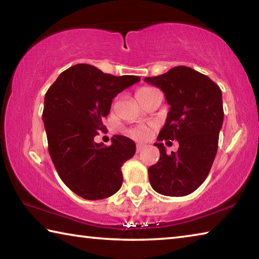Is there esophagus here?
Instances as JSON below:
<instances>
[{
	"label": "esophagus",
	"instance_id": "34e87169",
	"mask_svg": "<svg viewBox=\"0 0 259 259\" xmlns=\"http://www.w3.org/2000/svg\"><path fill=\"white\" fill-rule=\"evenodd\" d=\"M144 148H145V145H143V144H137V147H136V151H137V153H139L140 151H143Z\"/></svg>",
	"mask_w": 259,
	"mask_h": 259
}]
</instances>
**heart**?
<instances>
[{
    "instance_id": "heart-1",
    "label": "heart",
    "mask_w": 259,
    "mask_h": 259,
    "mask_svg": "<svg viewBox=\"0 0 259 259\" xmlns=\"http://www.w3.org/2000/svg\"><path fill=\"white\" fill-rule=\"evenodd\" d=\"M151 88H147V87H144V88H140V89H138L137 94L139 93H143V91H147L150 90ZM129 135L133 137L134 139H137V140H145L148 136H150V129L147 128V126H136V128L131 129L129 131Z\"/></svg>"
}]
</instances>
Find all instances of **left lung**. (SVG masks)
<instances>
[{
  "mask_svg": "<svg viewBox=\"0 0 259 259\" xmlns=\"http://www.w3.org/2000/svg\"><path fill=\"white\" fill-rule=\"evenodd\" d=\"M144 81L161 89L170 105L154 144L160 160L148 168L151 185L162 195L191 194L205 181L216 156L224 120L222 90L207 75L186 66ZM162 140H178L179 151L168 155Z\"/></svg>",
  "mask_w": 259,
  "mask_h": 259,
  "instance_id": "left-lung-1",
  "label": "left lung"
}]
</instances>
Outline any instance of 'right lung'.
I'll return each instance as SVG.
<instances>
[{"label": "right lung", "instance_id": "right-lung-1", "mask_svg": "<svg viewBox=\"0 0 259 259\" xmlns=\"http://www.w3.org/2000/svg\"><path fill=\"white\" fill-rule=\"evenodd\" d=\"M139 81V76H114L77 64L47 91L42 119L49 154L61 181L83 199H106L121 188V166L135 155V142L114 135L112 145L105 146L94 138L105 129L112 99Z\"/></svg>", "mask_w": 259, "mask_h": 259}]
</instances>
